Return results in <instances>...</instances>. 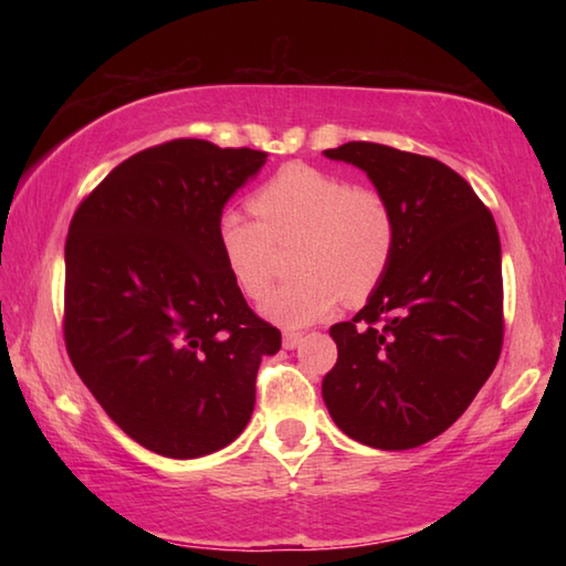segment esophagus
Listing matches in <instances>:
<instances>
[{
    "label": "esophagus",
    "mask_w": 566,
    "mask_h": 566,
    "mask_svg": "<svg viewBox=\"0 0 566 566\" xmlns=\"http://www.w3.org/2000/svg\"><path fill=\"white\" fill-rule=\"evenodd\" d=\"M302 337H304L302 332H284V337H282L284 349H296V347H300Z\"/></svg>",
    "instance_id": "1"
}]
</instances>
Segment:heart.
Returning <instances> with one entry per match:
<instances>
[{
  "label": "heart",
  "instance_id": "b5f03b06",
  "mask_svg": "<svg viewBox=\"0 0 566 566\" xmlns=\"http://www.w3.org/2000/svg\"><path fill=\"white\" fill-rule=\"evenodd\" d=\"M254 214L227 209L217 222L229 272L252 300L274 282V244L300 237L296 276L270 294L262 312L284 327H304L342 302H361L377 290L395 252L397 224L375 189L310 165H290L256 189Z\"/></svg>",
  "mask_w": 566,
  "mask_h": 566
}]
</instances>
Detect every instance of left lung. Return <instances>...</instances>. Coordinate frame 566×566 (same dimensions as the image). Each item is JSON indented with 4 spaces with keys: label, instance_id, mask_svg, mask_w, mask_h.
Here are the masks:
<instances>
[{
    "label": "left lung",
    "instance_id": "8db88e82",
    "mask_svg": "<svg viewBox=\"0 0 566 566\" xmlns=\"http://www.w3.org/2000/svg\"><path fill=\"white\" fill-rule=\"evenodd\" d=\"M324 157L367 171L395 214L387 274L329 329L322 397L344 434L401 452L454 424L502 352V244L467 179L432 157L347 142Z\"/></svg>",
    "mask_w": 566,
    "mask_h": 566
}]
</instances>
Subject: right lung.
Instances as JSON below:
<instances>
[{
	"label": "right lung",
	"instance_id": "right-lung-1",
	"mask_svg": "<svg viewBox=\"0 0 566 566\" xmlns=\"http://www.w3.org/2000/svg\"><path fill=\"white\" fill-rule=\"evenodd\" d=\"M266 151L171 139L114 167L72 217L64 342L124 434L197 459L232 444L254 411L256 369L282 334L249 310L217 222Z\"/></svg>",
	"mask_w": 566,
	"mask_h": 566
}]
</instances>
